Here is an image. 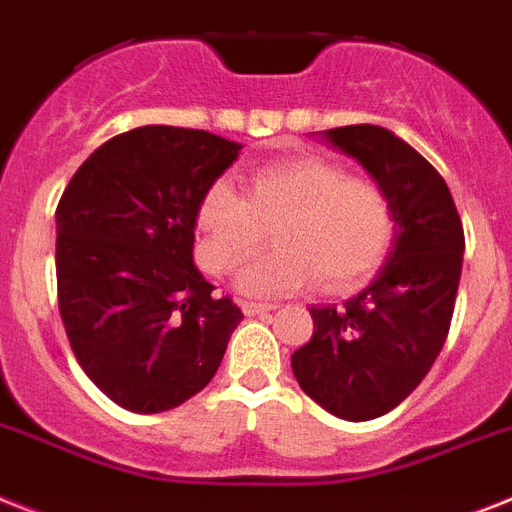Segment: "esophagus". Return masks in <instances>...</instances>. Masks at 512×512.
Instances as JSON below:
<instances>
[{
    "label": "esophagus",
    "mask_w": 512,
    "mask_h": 512,
    "mask_svg": "<svg viewBox=\"0 0 512 512\" xmlns=\"http://www.w3.org/2000/svg\"><path fill=\"white\" fill-rule=\"evenodd\" d=\"M240 308H243V314L246 316H259V314H269V311H274L272 303H256V301H240Z\"/></svg>",
    "instance_id": "esophagus-1"
}]
</instances>
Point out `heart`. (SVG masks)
I'll return each instance as SVG.
<instances>
[{
  "label": "heart",
  "instance_id": "1",
  "mask_svg": "<svg viewBox=\"0 0 512 512\" xmlns=\"http://www.w3.org/2000/svg\"><path fill=\"white\" fill-rule=\"evenodd\" d=\"M274 225L280 246L256 253L235 277L246 295H287L322 277L327 290H350L382 266L395 240V206L387 190L345 175L322 156L264 164L243 196L219 177L198 201V261L222 274L246 259Z\"/></svg>",
  "mask_w": 512,
  "mask_h": 512
}]
</instances>
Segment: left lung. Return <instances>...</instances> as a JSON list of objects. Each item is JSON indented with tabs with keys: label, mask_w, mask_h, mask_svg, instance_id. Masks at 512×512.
Masks as SVG:
<instances>
[{
	"label": "left lung",
	"mask_w": 512,
	"mask_h": 512,
	"mask_svg": "<svg viewBox=\"0 0 512 512\" xmlns=\"http://www.w3.org/2000/svg\"><path fill=\"white\" fill-rule=\"evenodd\" d=\"M363 164L395 206V240L369 287L314 306V335L290 358L308 398L345 421L403 403L445 345L463 269V225L450 188L413 146L379 125L324 130Z\"/></svg>",
	"instance_id": "8db88e82"
}]
</instances>
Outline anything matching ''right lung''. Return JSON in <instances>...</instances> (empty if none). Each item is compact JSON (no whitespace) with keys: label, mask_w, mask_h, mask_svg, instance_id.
Instances as JSON below:
<instances>
[{"label":"right lung","mask_w":512,"mask_h":512,"mask_svg":"<svg viewBox=\"0 0 512 512\" xmlns=\"http://www.w3.org/2000/svg\"><path fill=\"white\" fill-rule=\"evenodd\" d=\"M240 149L146 125L101 143L59 198L62 324L80 369L125 411H170L204 390L243 319L193 264L198 201Z\"/></svg>","instance_id":"1"}]
</instances>
